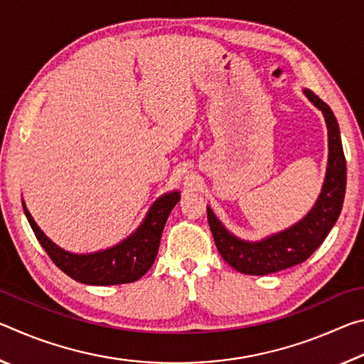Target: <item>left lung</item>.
I'll list each match as a JSON object with an SVG mask.
<instances>
[{"mask_svg": "<svg viewBox=\"0 0 364 364\" xmlns=\"http://www.w3.org/2000/svg\"><path fill=\"white\" fill-rule=\"evenodd\" d=\"M305 95L324 114L329 136L328 171H326L321 194L310 213L286 231L269 236L260 242H245L228 232L207 207V220L215 245L223 260L239 273L262 276L305 262L323 244L341 215L345 184H347V164H345L341 132L328 104L310 90H305Z\"/></svg>", "mask_w": 364, "mask_h": 364, "instance_id": "8db88e82", "label": "left lung"}]
</instances>
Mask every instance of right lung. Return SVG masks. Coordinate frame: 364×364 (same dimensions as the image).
Instances as JSON below:
<instances>
[{"label": "right lung", "instance_id": "add662e5", "mask_svg": "<svg viewBox=\"0 0 364 364\" xmlns=\"http://www.w3.org/2000/svg\"><path fill=\"white\" fill-rule=\"evenodd\" d=\"M178 200H180L178 191L162 196L151 207L143 225L130 237H127L125 241L112 249L90 255L70 254V252L58 247L36 226L27 208H23V212H26V217L41 247L46 250V254L59 269H63L67 276L83 282V284L114 286L138 281L152 267L157 257L164 226Z\"/></svg>", "mask_w": 364, "mask_h": 364}]
</instances>
